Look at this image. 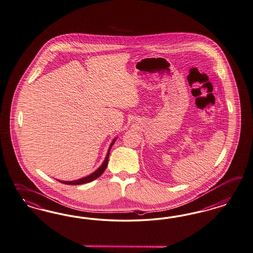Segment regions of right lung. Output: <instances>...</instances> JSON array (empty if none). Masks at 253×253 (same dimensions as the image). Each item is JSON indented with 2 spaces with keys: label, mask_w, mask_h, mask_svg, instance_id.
<instances>
[{
  "label": "right lung",
  "mask_w": 253,
  "mask_h": 253,
  "mask_svg": "<svg viewBox=\"0 0 253 253\" xmlns=\"http://www.w3.org/2000/svg\"><path fill=\"white\" fill-rule=\"evenodd\" d=\"M114 143H115V140H114L113 142H112V144L110 145V148H109V151H108V153H107V155H106V158H105V162H104V164L102 165V166H100L97 170H96L94 173H92L91 174H89V175H87L86 177H84V178H80L79 180H75V181H61V180H59L61 183L63 184H67V185H80V184H84L87 183V182H90V181H92V180H94L96 178H98L101 174H103L104 172H105V168H106V166H107V164H108V158H109V152H110V148L111 147L113 146Z\"/></svg>",
  "instance_id": "right-lung-1"
}]
</instances>
